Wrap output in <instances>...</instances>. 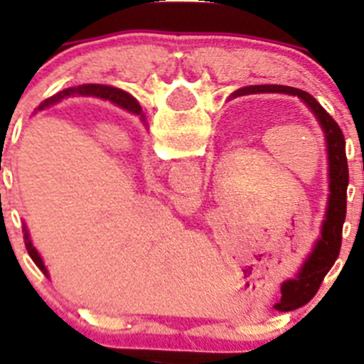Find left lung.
I'll return each instance as SVG.
<instances>
[{
  "label": "left lung",
  "instance_id": "8db88e82",
  "mask_svg": "<svg viewBox=\"0 0 364 364\" xmlns=\"http://www.w3.org/2000/svg\"><path fill=\"white\" fill-rule=\"evenodd\" d=\"M259 92H282V95L299 96V98L311 109L317 122L321 124L324 131V138H326V153H328V178H330V195H328V208L326 217L323 222V230H321V237L315 244L314 252H311L310 259L306 260V264L299 273V281L286 282V286L299 284L304 281L306 273H310L308 279V288L311 290V295L317 291L321 286V281L328 273V269L332 268L336 262L337 255L341 250V237H343V224H345L346 217V189H348V162H346V142L343 136V131L337 125L323 105L306 91L295 89V87L288 85H250L242 87L239 91L233 92V98L244 95H259ZM282 288V291H284Z\"/></svg>",
  "mask_w": 364,
  "mask_h": 364
}]
</instances>
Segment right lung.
Returning <instances> with one entry per match:
<instances>
[{"label": "right lung", "instance_id": "1", "mask_svg": "<svg viewBox=\"0 0 364 364\" xmlns=\"http://www.w3.org/2000/svg\"><path fill=\"white\" fill-rule=\"evenodd\" d=\"M74 95H89V96H100V98H105V100H111L112 104L120 105V107L127 109V111H131L133 114H142V107L138 105L136 100L133 98V96H129L127 92H124L122 89H117V87H109V85H78V87H69V89H65V91H60L56 92L54 96H50V98H47L43 102V104L40 105L38 109H43L47 107V105H53V104H58V102H62L63 98H67V96H74ZM144 117V114H142ZM25 246H27V252L28 255H31V259L36 262L38 268L41 269V272L45 273V275H49L47 273V268H45L43 260H41L40 253L36 252V247L32 246L31 239H28V233L27 230H25Z\"/></svg>", "mask_w": 364, "mask_h": 364}]
</instances>
